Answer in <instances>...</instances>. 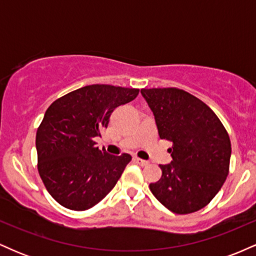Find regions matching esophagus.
I'll return each instance as SVG.
<instances>
[{
  "mask_svg": "<svg viewBox=\"0 0 256 256\" xmlns=\"http://www.w3.org/2000/svg\"><path fill=\"white\" fill-rule=\"evenodd\" d=\"M134 162L138 164V165H140V166H148L149 165L148 161L142 160V158H134Z\"/></svg>",
  "mask_w": 256,
  "mask_h": 256,
  "instance_id": "esophagus-1",
  "label": "esophagus"
}]
</instances>
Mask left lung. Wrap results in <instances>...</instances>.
Masks as SVG:
<instances>
[{
    "instance_id": "8db88e82",
    "label": "left lung",
    "mask_w": 256,
    "mask_h": 256,
    "mask_svg": "<svg viewBox=\"0 0 256 256\" xmlns=\"http://www.w3.org/2000/svg\"><path fill=\"white\" fill-rule=\"evenodd\" d=\"M155 116L158 136L172 142V162L149 185L152 195L176 214L206 207L228 174L231 142L216 114L204 102L177 88L140 90Z\"/></svg>"
}]
</instances>
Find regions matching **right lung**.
I'll use <instances>...</instances> for the list:
<instances>
[{"instance_id": "add662e5", "label": "right lung", "mask_w": 256, "mask_h": 256, "mask_svg": "<svg viewBox=\"0 0 256 256\" xmlns=\"http://www.w3.org/2000/svg\"><path fill=\"white\" fill-rule=\"evenodd\" d=\"M140 89L94 84L55 100L36 134L37 168L52 198L72 210H90L116 186L130 154H108L95 138L112 112L137 98Z\"/></svg>"}]
</instances>
